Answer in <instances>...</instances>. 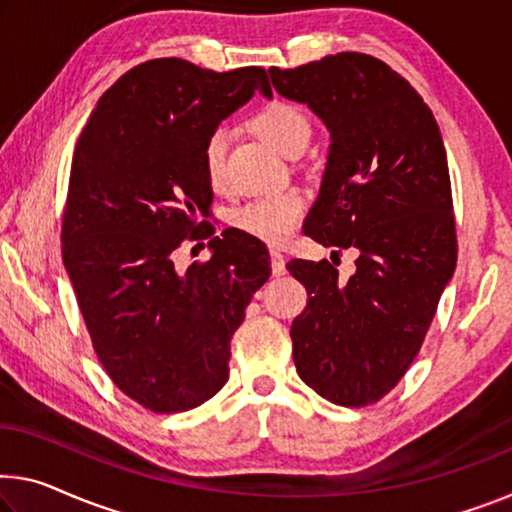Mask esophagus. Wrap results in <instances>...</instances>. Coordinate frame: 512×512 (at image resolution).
Listing matches in <instances>:
<instances>
[{
	"instance_id": "1",
	"label": "esophagus",
	"mask_w": 512,
	"mask_h": 512,
	"mask_svg": "<svg viewBox=\"0 0 512 512\" xmlns=\"http://www.w3.org/2000/svg\"><path fill=\"white\" fill-rule=\"evenodd\" d=\"M270 263H272L274 277H281V274L286 272V256H283L281 251H277V249L270 251Z\"/></svg>"
}]
</instances>
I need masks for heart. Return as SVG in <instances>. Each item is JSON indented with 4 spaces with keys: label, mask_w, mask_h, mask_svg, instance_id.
I'll list each match as a JSON object with an SVG mask.
<instances>
[{
    "label": "heart",
    "mask_w": 512,
    "mask_h": 512,
    "mask_svg": "<svg viewBox=\"0 0 512 512\" xmlns=\"http://www.w3.org/2000/svg\"><path fill=\"white\" fill-rule=\"evenodd\" d=\"M251 130L267 141L274 151L286 157H297L311 139V121L300 107L286 100H272L251 116ZM226 148H229V132L224 128L212 130L203 144V171L208 185L215 192H226L229 176H226ZM306 210L302 192L288 190L279 194L258 196L245 206L231 212V226L251 238L267 242V245H283L300 226Z\"/></svg>",
    "instance_id": "1"
}]
</instances>
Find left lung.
<instances>
[{
    "label": "left lung",
    "mask_w": 512,
    "mask_h": 512,
    "mask_svg": "<svg viewBox=\"0 0 512 512\" xmlns=\"http://www.w3.org/2000/svg\"><path fill=\"white\" fill-rule=\"evenodd\" d=\"M270 77L332 132L304 235L336 256L357 251L350 279L329 261L286 265L309 295L290 327L295 368L336 405H373L419 355L458 261L442 132L414 86L371 54H329Z\"/></svg>",
    "instance_id": "1"
}]
</instances>
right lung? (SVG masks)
<instances>
[{"label": "right lung", "mask_w": 512, "mask_h": 512, "mask_svg": "<svg viewBox=\"0 0 512 512\" xmlns=\"http://www.w3.org/2000/svg\"><path fill=\"white\" fill-rule=\"evenodd\" d=\"M267 73L151 59L102 93L77 139L61 254L102 368L155 414L199 407L229 380L231 338L270 277L261 240L208 226L203 144ZM213 256L175 265L185 239Z\"/></svg>", "instance_id": "right-lung-1"}]
</instances>
